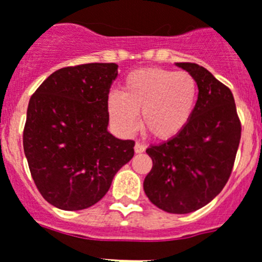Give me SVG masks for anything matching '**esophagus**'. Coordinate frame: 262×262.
<instances>
[{
	"label": "esophagus",
	"instance_id": "esophagus-1",
	"mask_svg": "<svg viewBox=\"0 0 262 262\" xmlns=\"http://www.w3.org/2000/svg\"><path fill=\"white\" fill-rule=\"evenodd\" d=\"M145 149H146V146H145L144 144H141V142H136L135 145L136 153H142V151H145Z\"/></svg>",
	"mask_w": 262,
	"mask_h": 262
}]
</instances>
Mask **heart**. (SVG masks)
Instances as JSON below:
<instances>
[{
	"label": "heart",
	"mask_w": 262,
	"mask_h": 262,
	"mask_svg": "<svg viewBox=\"0 0 262 262\" xmlns=\"http://www.w3.org/2000/svg\"><path fill=\"white\" fill-rule=\"evenodd\" d=\"M199 100V85L188 72L145 68L125 77L121 93L107 97V113L122 135L138 127L141 112L144 130L157 140L177 137L192 118Z\"/></svg>",
	"instance_id": "b5f03b06"
}]
</instances>
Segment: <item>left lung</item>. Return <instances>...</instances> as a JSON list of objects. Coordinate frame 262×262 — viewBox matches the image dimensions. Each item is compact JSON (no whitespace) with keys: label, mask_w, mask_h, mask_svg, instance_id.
I'll list each match as a JSON object with an SVG mask.
<instances>
[{"label":"left lung","mask_w":262,"mask_h":262,"mask_svg":"<svg viewBox=\"0 0 262 262\" xmlns=\"http://www.w3.org/2000/svg\"><path fill=\"white\" fill-rule=\"evenodd\" d=\"M176 65L195 78L199 100L177 137L146 149L153 166L144 180V190L160 209L185 214L209 204L228 182L241 122L229 88L197 63Z\"/></svg>","instance_id":"1"}]
</instances>
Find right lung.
Returning a JSON list of instances; mask_svg holds the SVG:
<instances>
[{
  "label": "right lung",
  "instance_id": "obj_1",
  "mask_svg": "<svg viewBox=\"0 0 262 262\" xmlns=\"http://www.w3.org/2000/svg\"><path fill=\"white\" fill-rule=\"evenodd\" d=\"M117 63H85L50 74L29 101L24 151L37 189L62 210L86 209L135 156V141L107 132Z\"/></svg>",
  "mask_w": 262,
  "mask_h": 262
}]
</instances>
